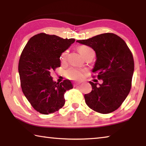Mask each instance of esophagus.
I'll list each match as a JSON object with an SVG mask.
<instances>
[{"label": "esophagus", "instance_id": "obj_1", "mask_svg": "<svg viewBox=\"0 0 146 146\" xmlns=\"http://www.w3.org/2000/svg\"><path fill=\"white\" fill-rule=\"evenodd\" d=\"M80 82H75L74 83V86H77V85H80Z\"/></svg>", "mask_w": 146, "mask_h": 146}]
</instances>
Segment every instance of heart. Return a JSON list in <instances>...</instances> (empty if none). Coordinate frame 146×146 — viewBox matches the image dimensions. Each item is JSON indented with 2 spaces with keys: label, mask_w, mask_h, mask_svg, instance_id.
<instances>
[{
  "label": "heart",
  "mask_w": 146,
  "mask_h": 146,
  "mask_svg": "<svg viewBox=\"0 0 146 146\" xmlns=\"http://www.w3.org/2000/svg\"><path fill=\"white\" fill-rule=\"evenodd\" d=\"M78 51L80 52V54L83 57L86 54H87L89 51H92V49L86 46H80L78 48ZM68 54V50L64 51L63 53L61 54L60 58V60L61 61L63 62L66 60ZM66 76L67 78L71 80H82L83 77V71H82V70L78 69V68H70V69L66 71Z\"/></svg>",
  "instance_id": "1"
}]
</instances>
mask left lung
<instances>
[{
  "mask_svg": "<svg viewBox=\"0 0 146 146\" xmlns=\"http://www.w3.org/2000/svg\"><path fill=\"white\" fill-rule=\"evenodd\" d=\"M77 42L92 48L96 61L92 72L98 73L102 84L90 82V93L84 95L86 105L97 112L117 110L129 95L134 70V58L123 40L113 33L101 34Z\"/></svg>",
  "mask_w": 146,
  "mask_h": 146,
  "instance_id": "obj_1",
  "label": "left lung"
}]
</instances>
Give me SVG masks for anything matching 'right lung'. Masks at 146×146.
I'll return each instance as SVG.
<instances>
[{
  "mask_svg": "<svg viewBox=\"0 0 146 146\" xmlns=\"http://www.w3.org/2000/svg\"><path fill=\"white\" fill-rule=\"evenodd\" d=\"M75 41L40 33L29 40L22 52L18 66L22 90L39 113L48 115L60 110L65 103V92L73 88L69 80L54 82L51 73L61 66V54Z\"/></svg>",
  "mask_w": 146,
  "mask_h": 146,
  "instance_id": "1",
  "label": "right lung"
}]
</instances>
